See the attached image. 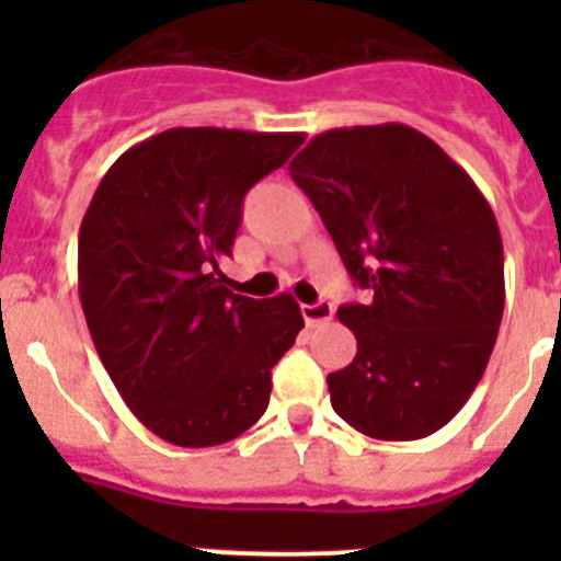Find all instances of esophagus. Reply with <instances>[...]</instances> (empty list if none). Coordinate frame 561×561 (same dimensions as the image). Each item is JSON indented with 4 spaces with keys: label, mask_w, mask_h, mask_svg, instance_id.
<instances>
[{
    "label": "esophagus",
    "mask_w": 561,
    "mask_h": 561,
    "mask_svg": "<svg viewBox=\"0 0 561 561\" xmlns=\"http://www.w3.org/2000/svg\"><path fill=\"white\" fill-rule=\"evenodd\" d=\"M300 314H304L306 325L314 329L320 323H329L331 317H334V306L325 304V300H317V304H304L300 306Z\"/></svg>",
    "instance_id": "34e87169"
}]
</instances>
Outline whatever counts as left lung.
<instances>
[{
    "label": "left lung",
    "mask_w": 561,
    "mask_h": 561,
    "mask_svg": "<svg viewBox=\"0 0 561 561\" xmlns=\"http://www.w3.org/2000/svg\"><path fill=\"white\" fill-rule=\"evenodd\" d=\"M289 173L374 295L336 309L356 356L329 374L331 408L370 438H427L478 388L497 340L505 277L492 207L404 123L317 134Z\"/></svg>",
    "instance_id": "left-lung-1"
}]
</instances>
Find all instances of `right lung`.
<instances>
[{
	"mask_svg": "<svg viewBox=\"0 0 561 561\" xmlns=\"http://www.w3.org/2000/svg\"><path fill=\"white\" fill-rule=\"evenodd\" d=\"M304 134L168 128L117 157L78 236V295L103 368L176 447H216L266 413L272 368L304 314L291 295H232L241 205Z\"/></svg>",
	"mask_w": 561,
	"mask_h": 561,
	"instance_id": "add662e5",
	"label": "right lung"
}]
</instances>
